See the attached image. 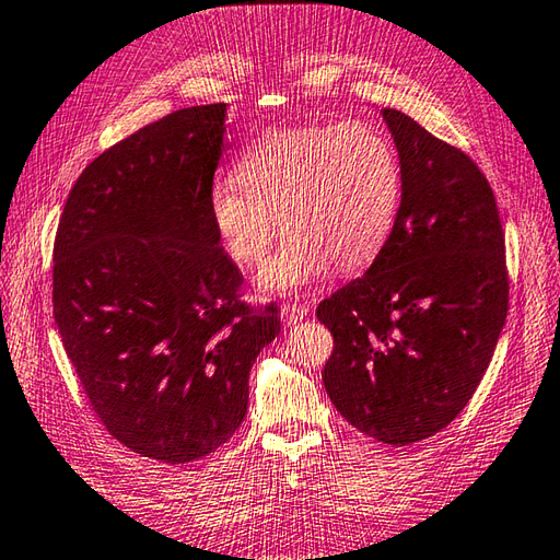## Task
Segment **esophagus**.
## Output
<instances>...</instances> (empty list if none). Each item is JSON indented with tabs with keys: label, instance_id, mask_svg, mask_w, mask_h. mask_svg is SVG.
<instances>
[{
	"label": "esophagus",
	"instance_id": "obj_1",
	"mask_svg": "<svg viewBox=\"0 0 560 560\" xmlns=\"http://www.w3.org/2000/svg\"><path fill=\"white\" fill-rule=\"evenodd\" d=\"M281 315H283V320H287L289 325H295V323H301L305 315H308V305H303V303H287L281 308Z\"/></svg>",
	"mask_w": 560,
	"mask_h": 560
}]
</instances>
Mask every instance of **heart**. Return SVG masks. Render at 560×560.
Segmentation results:
<instances>
[{"label":"heart","mask_w":560,"mask_h":560,"mask_svg":"<svg viewBox=\"0 0 560 560\" xmlns=\"http://www.w3.org/2000/svg\"><path fill=\"white\" fill-rule=\"evenodd\" d=\"M400 196L398 152L376 126L269 128L240 155L235 179L213 184L208 218L240 267H257L283 225L289 237L259 287L289 293L332 265H369L396 225Z\"/></svg>","instance_id":"heart-1"}]
</instances>
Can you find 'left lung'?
Segmentation results:
<instances>
[{
    "mask_svg": "<svg viewBox=\"0 0 560 560\" xmlns=\"http://www.w3.org/2000/svg\"><path fill=\"white\" fill-rule=\"evenodd\" d=\"M402 196L364 277L317 305L335 347L327 396L393 446L436 434L474 398L508 317L505 230L478 164L396 108Z\"/></svg>",
    "mask_w": 560,
    "mask_h": 560,
    "instance_id": "obj_1",
    "label": "left lung"
}]
</instances>
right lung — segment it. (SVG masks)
Masks as SVG:
<instances>
[{
  "mask_svg": "<svg viewBox=\"0 0 560 560\" xmlns=\"http://www.w3.org/2000/svg\"><path fill=\"white\" fill-rule=\"evenodd\" d=\"M225 104L179 108L86 164L52 245V315L92 410L130 452L189 464L245 420L279 335L208 218Z\"/></svg>",
  "mask_w": 560,
  "mask_h": 560,
  "instance_id": "add662e5",
  "label": "right lung"
}]
</instances>
